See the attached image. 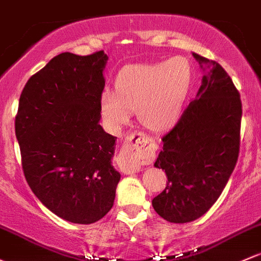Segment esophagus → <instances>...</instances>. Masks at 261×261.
Returning a JSON list of instances; mask_svg holds the SVG:
<instances>
[{
  "label": "esophagus",
  "mask_w": 261,
  "mask_h": 261,
  "mask_svg": "<svg viewBox=\"0 0 261 261\" xmlns=\"http://www.w3.org/2000/svg\"><path fill=\"white\" fill-rule=\"evenodd\" d=\"M153 153L152 140L142 133L126 136L119 153V166L123 174H134L141 170V165Z\"/></svg>",
  "instance_id": "1"
}]
</instances>
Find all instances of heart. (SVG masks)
Here are the masks:
<instances>
[{"label":"heart","mask_w":261,"mask_h":261,"mask_svg":"<svg viewBox=\"0 0 261 261\" xmlns=\"http://www.w3.org/2000/svg\"><path fill=\"white\" fill-rule=\"evenodd\" d=\"M190 84L191 67L185 57L125 66L116 76V91L101 95V115L110 128L119 130L136 110L142 126L156 133L167 130L179 119Z\"/></svg>","instance_id":"obj_1"}]
</instances>
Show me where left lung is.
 I'll return each mask as SVG.
<instances>
[{
    "label": "left lung",
    "instance_id": "left-lung-1",
    "mask_svg": "<svg viewBox=\"0 0 261 261\" xmlns=\"http://www.w3.org/2000/svg\"><path fill=\"white\" fill-rule=\"evenodd\" d=\"M209 72L197 98L164 136L155 166L165 170V190L153 197L156 213L169 223L196 220L215 204L237 165L243 106L240 94L218 62L193 54ZM202 67V66H201Z\"/></svg>",
    "mask_w": 261,
    "mask_h": 261
}]
</instances>
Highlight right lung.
<instances>
[{
    "instance_id": "add662e5",
    "label": "right lung",
    "mask_w": 261,
    "mask_h": 261,
    "mask_svg": "<svg viewBox=\"0 0 261 261\" xmlns=\"http://www.w3.org/2000/svg\"><path fill=\"white\" fill-rule=\"evenodd\" d=\"M108 55L64 52L32 75L15 120L22 170L37 199L64 220L92 224L114 205L116 138L101 127Z\"/></svg>"
}]
</instances>
